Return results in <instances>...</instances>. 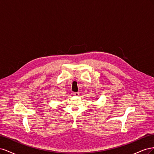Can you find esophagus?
Listing matches in <instances>:
<instances>
[{"label":"esophagus","mask_w":154,"mask_h":154,"mask_svg":"<svg viewBox=\"0 0 154 154\" xmlns=\"http://www.w3.org/2000/svg\"><path fill=\"white\" fill-rule=\"evenodd\" d=\"M72 94H73L74 96H78L79 95H80V92H73V93H72Z\"/></svg>","instance_id":"34e87169"}]
</instances>
